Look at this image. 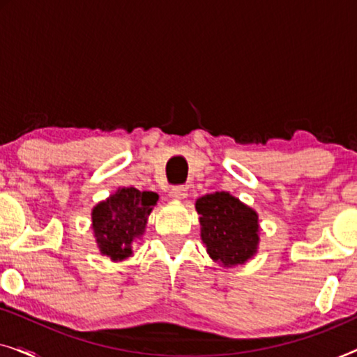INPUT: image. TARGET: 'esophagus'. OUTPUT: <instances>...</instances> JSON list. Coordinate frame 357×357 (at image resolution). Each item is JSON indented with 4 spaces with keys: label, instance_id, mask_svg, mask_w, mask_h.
<instances>
[{
    "label": "esophagus",
    "instance_id": "obj_1",
    "mask_svg": "<svg viewBox=\"0 0 357 357\" xmlns=\"http://www.w3.org/2000/svg\"><path fill=\"white\" fill-rule=\"evenodd\" d=\"M170 198L174 199L187 198V187H185V185H174V187L170 188Z\"/></svg>",
    "mask_w": 357,
    "mask_h": 357
}]
</instances>
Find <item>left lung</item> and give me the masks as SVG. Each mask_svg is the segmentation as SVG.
Masks as SVG:
<instances>
[{"mask_svg": "<svg viewBox=\"0 0 357 357\" xmlns=\"http://www.w3.org/2000/svg\"><path fill=\"white\" fill-rule=\"evenodd\" d=\"M197 211L202 216V238L213 260L236 266L257 252V213L232 195L227 192L206 195L197 202Z\"/></svg>", "mask_w": 357, "mask_h": 357, "instance_id": "obj_1", "label": "left lung"}]
</instances>
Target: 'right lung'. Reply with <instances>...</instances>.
<instances>
[{
  "label": "right lung",
  "instance_id": "1",
  "mask_svg": "<svg viewBox=\"0 0 357 357\" xmlns=\"http://www.w3.org/2000/svg\"><path fill=\"white\" fill-rule=\"evenodd\" d=\"M158 198V193L130 187L120 188L107 202L97 204L92 211V229L100 252L112 260L130 257L131 242L144 232Z\"/></svg>",
  "mask_w": 357,
  "mask_h": 357
}]
</instances>
